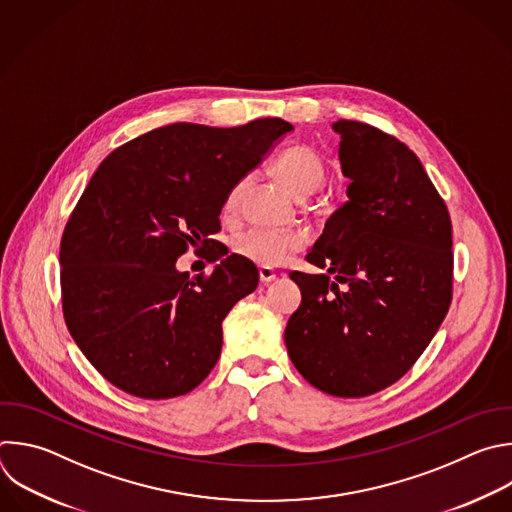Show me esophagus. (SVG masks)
Returning a JSON list of instances; mask_svg holds the SVG:
<instances>
[{"mask_svg": "<svg viewBox=\"0 0 512 512\" xmlns=\"http://www.w3.org/2000/svg\"><path fill=\"white\" fill-rule=\"evenodd\" d=\"M275 277H277V273L273 269H269V267L259 269V281L261 283H271V281H275Z\"/></svg>", "mask_w": 512, "mask_h": 512, "instance_id": "esophagus-1", "label": "esophagus"}]
</instances>
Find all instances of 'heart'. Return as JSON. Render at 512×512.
<instances>
[{
  "mask_svg": "<svg viewBox=\"0 0 512 512\" xmlns=\"http://www.w3.org/2000/svg\"><path fill=\"white\" fill-rule=\"evenodd\" d=\"M275 177L297 197H309L319 189L325 179V164L319 154L309 146H291L283 150L273 162ZM247 187V179L237 181L227 197L225 211L233 213L243 197ZM303 245V237L297 233H285L275 229H249L235 239V251L259 265V267H275L287 259L289 253Z\"/></svg>",
  "mask_w": 512,
  "mask_h": 512,
  "instance_id": "heart-1",
  "label": "heart"
}]
</instances>
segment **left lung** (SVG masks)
Here are the masks:
<instances>
[{
  "mask_svg": "<svg viewBox=\"0 0 512 512\" xmlns=\"http://www.w3.org/2000/svg\"><path fill=\"white\" fill-rule=\"evenodd\" d=\"M348 201L293 271L301 305L287 354L317 390L362 398L398 382L422 356L452 299V225L418 156L398 138L337 120Z\"/></svg>",
  "mask_w": 512,
  "mask_h": 512,
  "instance_id": "left-lung-1",
  "label": "left lung"
}]
</instances>
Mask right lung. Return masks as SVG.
<instances>
[{
  "label": "right lung",
  "mask_w": 512,
  "mask_h": 512,
  "mask_svg": "<svg viewBox=\"0 0 512 512\" xmlns=\"http://www.w3.org/2000/svg\"><path fill=\"white\" fill-rule=\"evenodd\" d=\"M291 130L281 118L235 128L177 122L102 160L64 229L60 279L74 342L110 384L166 400L211 374L223 319L257 289L259 273L217 255L209 277L191 279L177 259L209 245L229 189Z\"/></svg>",
  "instance_id": "right-lung-1"
}]
</instances>
